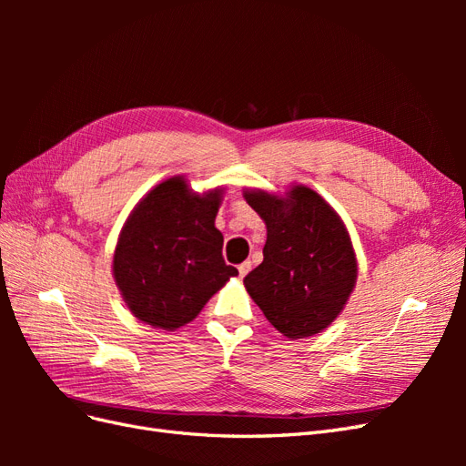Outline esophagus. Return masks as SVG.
<instances>
[{"label":"esophagus","mask_w":466,"mask_h":466,"mask_svg":"<svg viewBox=\"0 0 466 466\" xmlns=\"http://www.w3.org/2000/svg\"><path fill=\"white\" fill-rule=\"evenodd\" d=\"M250 260H247V262H243V264H238V276L241 278H245L248 272H250Z\"/></svg>","instance_id":"obj_1"}]
</instances>
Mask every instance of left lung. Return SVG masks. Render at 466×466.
Segmentation results:
<instances>
[{
    "label": "left lung",
    "instance_id": "left-lung-1",
    "mask_svg": "<svg viewBox=\"0 0 466 466\" xmlns=\"http://www.w3.org/2000/svg\"><path fill=\"white\" fill-rule=\"evenodd\" d=\"M266 223L264 260L245 288L272 327L288 338L324 330L342 313L358 279V260L340 216L303 185L286 196L245 190Z\"/></svg>",
    "mask_w": 466,
    "mask_h": 466
}]
</instances>
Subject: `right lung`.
<instances>
[{
    "instance_id": "obj_1",
    "label": "right lung",
    "mask_w": 466,
    "mask_h": 466,
    "mask_svg": "<svg viewBox=\"0 0 466 466\" xmlns=\"http://www.w3.org/2000/svg\"><path fill=\"white\" fill-rule=\"evenodd\" d=\"M223 188L196 194L185 177L149 190L120 231L112 274L132 315L175 330L194 320L237 268L221 257L216 216Z\"/></svg>"
}]
</instances>
